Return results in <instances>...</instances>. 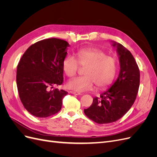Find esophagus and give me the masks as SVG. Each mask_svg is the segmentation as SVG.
I'll use <instances>...</instances> for the list:
<instances>
[{
    "mask_svg": "<svg viewBox=\"0 0 157 157\" xmlns=\"http://www.w3.org/2000/svg\"><path fill=\"white\" fill-rule=\"evenodd\" d=\"M71 94H75V95H80V92H75V91H71L70 92Z\"/></svg>",
    "mask_w": 157,
    "mask_h": 157,
    "instance_id": "obj_1",
    "label": "esophagus"
}]
</instances>
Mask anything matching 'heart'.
<instances>
[{
  "label": "heart",
  "instance_id": "b5f03b06",
  "mask_svg": "<svg viewBox=\"0 0 157 157\" xmlns=\"http://www.w3.org/2000/svg\"><path fill=\"white\" fill-rule=\"evenodd\" d=\"M76 59L73 56H66L62 61V69L68 77H73L80 67H85L84 76L70 80L66 84L67 88L77 92L91 89L94 84L101 89L110 84L115 78L117 60L106 52L96 48H80L75 52Z\"/></svg>",
  "mask_w": 157,
  "mask_h": 157
}]
</instances>
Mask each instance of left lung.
Listing matches in <instances>:
<instances>
[{
	"label": "left lung",
	"instance_id": "1",
	"mask_svg": "<svg viewBox=\"0 0 157 157\" xmlns=\"http://www.w3.org/2000/svg\"><path fill=\"white\" fill-rule=\"evenodd\" d=\"M117 47L121 71L116 82L93 102L84 114L98 124H109L120 119L134 104L138 92L140 69L131 52L122 44L113 42Z\"/></svg>",
	"mask_w": 157,
	"mask_h": 157
}]
</instances>
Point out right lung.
Segmentation results:
<instances>
[{"label":"right lung","mask_w":157,"mask_h":157,"mask_svg":"<svg viewBox=\"0 0 157 157\" xmlns=\"http://www.w3.org/2000/svg\"><path fill=\"white\" fill-rule=\"evenodd\" d=\"M68 46L67 41L57 38L42 40L30 46L19 61L16 75L19 96L33 116L46 118L61 110L62 99L68 92L52 89L63 82L62 61Z\"/></svg>","instance_id":"obj_1"}]
</instances>
